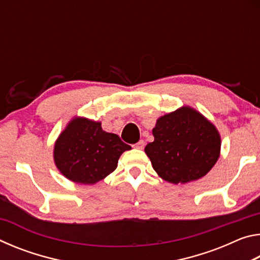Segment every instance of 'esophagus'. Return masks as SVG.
<instances>
[{"label": "esophagus", "instance_id": "obj_1", "mask_svg": "<svg viewBox=\"0 0 260 260\" xmlns=\"http://www.w3.org/2000/svg\"><path fill=\"white\" fill-rule=\"evenodd\" d=\"M144 146H146V142H144L143 140H140L138 143H135V144H134V148H136V149H141V150H142V149L144 148Z\"/></svg>", "mask_w": 260, "mask_h": 260}]
</instances>
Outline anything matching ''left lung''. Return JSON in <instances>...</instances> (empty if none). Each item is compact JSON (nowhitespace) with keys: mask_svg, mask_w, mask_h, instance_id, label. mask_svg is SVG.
<instances>
[{"mask_svg":"<svg viewBox=\"0 0 260 260\" xmlns=\"http://www.w3.org/2000/svg\"><path fill=\"white\" fill-rule=\"evenodd\" d=\"M152 134L155 141L144 151L157 174L171 183L203 178L220 156L218 129L192 108L182 107L158 118Z\"/></svg>","mask_w":260,"mask_h":260,"instance_id":"1","label":"left lung"}]
</instances>
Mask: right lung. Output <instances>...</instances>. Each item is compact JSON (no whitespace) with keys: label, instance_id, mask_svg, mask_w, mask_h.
Instances as JSON below:
<instances>
[{"label":"right lung","instance_id":"add662e5","mask_svg":"<svg viewBox=\"0 0 260 260\" xmlns=\"http://www.w3.org/2000/svg\"><path fill=\"white\" fill-rule=\"evenodd\" d=\"M129 149L117 134L103 131L101 122L76 117L57 139L54 160L65 178L94 184L112 173L121 153Z\"/></svg>","mask_w":260,"mask_h":260}]
</instances>
